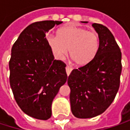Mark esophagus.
<instances>
[{"mask_svg": "<svg viewBox=\"0 0 130 130\" xmlns=\"http://www.w3.org/2000/svg\"><path fill=\"white\" fill-rule=\"evenodd\" d=\"M65 69H66V73H67V74L68 75H69L70 74V73L71 72V71H72V68L71 67H70V66H68V65H67L66 66V68H65Z\"/></svg>", "mask_w": 130, "mask_h": 130, "instance_id": "obj_1", "label": "esophagus"}]
</instances>
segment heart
<instances>
[{"label":"heart","instance_id":"obj_1","mask_svg":"<svg viewBox=\"0 0 130 130\" xmlns=\"http://www.w3.org/2000/svg\"><path fill=\"white\" fill-rule=\"evenodd\" d=\"M47 44L57 59H62L68 53L77 65L84 66L96 56L100 40L93 31L77 26H67L60 28L58 36L48 35Z\"/></svg>","mask_w":130,"mask_h":130}]
</instances>
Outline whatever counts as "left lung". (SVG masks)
I'll return each instance as SVG.
<instances>
[{
	"mask_svg": "<svg viewBox=\"0 0 130 130\" xmlns=\"http://www.w3.org/2000/svg\"><path fill=\"white\" fill-rule=\"evenodd\" d=\"M100 46L87 65L74 69L68 78L71 89V109L77 118H91L102 114L114 101L120 87L121 52L109 29L93 23Z\"/></svg>",
	"mask_w": 130,
	"mask_h": 130,
	"instance_id": "1",
	"label": "left lung"
}]
</instances>
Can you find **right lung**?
<instances>
[{"label": "right lung", "mask_w": 130, "mask_h": 130, "mask_svg": "<svg viewBox=\"0 0 130 130\" xmlns=\"http://www.w3.org/2000/svg\"><path fill=\"white\" fill-rule=\"evenodd\" d=\"M60 21L36 22L26 27L14 43L9 62L10 84L22 111L38 120L52 115V102L67 80L66 65L54 59L46 33Z\"/></svg>", "instance_id": "right-lung-1"}]
</instances>
